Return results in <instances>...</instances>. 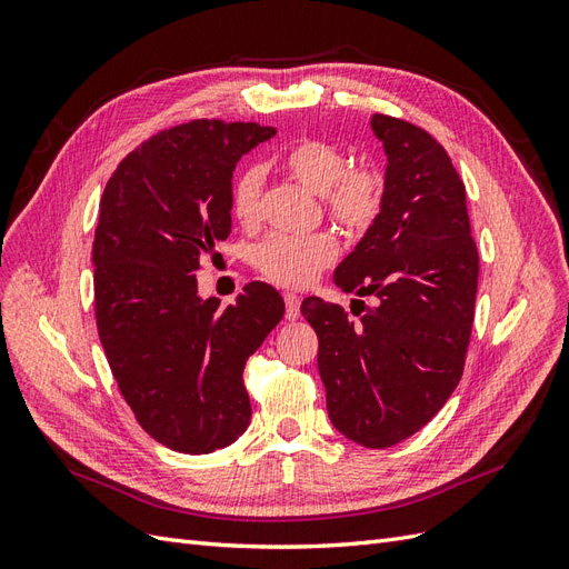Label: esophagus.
Instances as JSON below:
<instances>
[{
  "instance_id": "1",
  "label": "esophagus",
  "mask_w": 569,
  "mask_h": 569,
  "mask_svg": "<svg viewBox=\"0 0 569 569\" xmlns=\"http://www.w3.org/2000/svg\"><path fill=\"white\" fill-rule=\"evenodd\" d=\"M299 306H301V299L297 297V295H291V291H287L284 295V316H287V320H297L299 318Z\"/></svg>"
}]
</instances>
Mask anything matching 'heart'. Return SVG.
<instances>
[{
	"mask_svg": "<svg viewBox=\"0 0 569 569\" xmlns=\"http://www.w3.org/2000/svg\"><path fill=\"white\" fill-rule=\"evenodd\" d=\"M280 163L313 192L322 194L327 213L349 232L368 230L382 213L387 180L380 168H349L347 151L320 137H303L280 151ZM261 168L249 166L232 182L230 203L234 218L253 228L261 218ZM339 247L330 232L270 234L253 251V266L266 280L280 287H303L335 261Z\"/></svg>",
	"mask_w": 569,
	"mask_h": 569,
	"instance_id": "obj_1",
	"label": "heart"
}]
</instances>
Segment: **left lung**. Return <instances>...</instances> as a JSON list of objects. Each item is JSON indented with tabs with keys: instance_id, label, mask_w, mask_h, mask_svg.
<instances>
[{
	"instance_id": "1",
	"label": "left lung",
	"mask_w": 569,
	"mask_h": 569,
	"mask_svg": "<svg viewBox=\"0 0 569 569\" xmlns=\"http://www.w3.org/2000/svg\"><path fill=\"white\" fill-rule=\"evenodd\" d=\"M387 151L382 213L335 270L349 313L308 297L327 412L339 432L389 449L432 420L458 387L475 320L479 253L465 184L446 149L408 120L375 113Z\"/></svg>"
}]
</instances>
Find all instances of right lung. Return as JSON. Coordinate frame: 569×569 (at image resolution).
I'll return each mask as SVG.
<instances>
[{"label": "right lung", "instance_id": "obj_1", "mask_svg": "<svg viewBox=\"0 0 569 569\" xmlns=\"http://www.w3.org/2000/svg\"><path fill=\"white\" fill-rule=\"evenodd\" d=\"M274 128L189 120L132 149L109 178L92 244L94 318L111 372L149 437L211 453L251 420L244 366L284 316L266 282L228 308L197 295L199 258L232 230V170Z\"/></svg>", "mask_w": 569, "mask_h": 569}]
</instances>
